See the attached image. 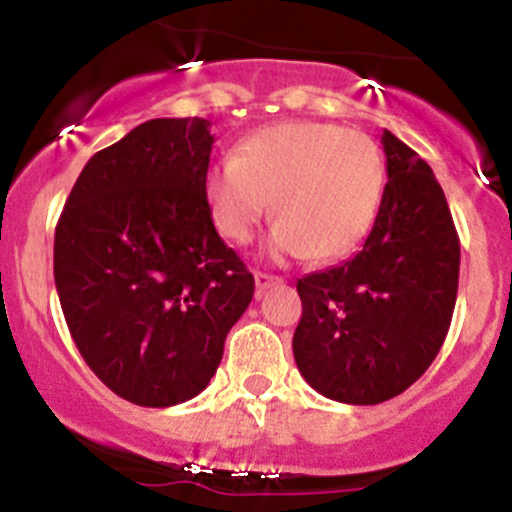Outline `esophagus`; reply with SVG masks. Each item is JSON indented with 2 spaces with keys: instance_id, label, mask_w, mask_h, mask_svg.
<instances>
[{
  "instance_id": "1",
  "label": "esophagus",
  "mask_w": 512,
  "mask_h": 512,
  "mask_svg": "<svg viewBox=\"0 0 512 512\" xmlns=\"http://www.w3.org/2000/svg\"><path fill=\"white\" fill-rule=\"evenodd\" d=\"M280 277H275V275H267V272H257L255 275V285H257V297H262V294L267 292V289L270 287H275V285H280Z\"/></svg>"
}]
</instances>
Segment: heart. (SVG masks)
Wrapping results in <instances>:
<instances>
[{
  "label": "heart",
  "instance_id": "heart-1",
  "mask_svg": "<svg viewBox=\"0 0 512 512\" xmlns=\"http://www.w3.org/2000/svg\"><path fill=\"white\" fill-rule=\"evenodd\" d=\"M386 163L374 138L319 121L250 133L235 158L205 173V203L220 235L247 245L275 205L267 247L275 257L349 255L379 213Z\"/></svg>",
  "mask_w": 512,
  "mask_h": 512
}]
</instances>
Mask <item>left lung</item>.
I'll list each match as a JSON object with an SVG mask.
<instances>
[{
  "label": "left lung",
  "instance_id": "obj_1",
  "mask_svg": "<svg viewBox=\"0 0 512 512\" xmlns=\"http://www.w3.org/2000/svg\"><path fill=\"white\" fill-rule=\"evenodd\" d=\"M386 175L364 247L297 282L292 352L314 391L371 406L409 389L441 352L458 294L461 242L431 165L391 131Z\"/></svg>",
  "mask_w": 512,
  "mask_h": 512
}]
</instances>
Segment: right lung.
Returning <instances> with one entry per match:
<instances>
[{"label":"right lung","instance_id":"obj_1","mask_svg":"<svg viewBox=\"0 0 512 512\" xmlns=\"http://www.w3.org/2000/svg\"><path fill=\"white\" fill-rule=\"evenodd\" d=\"M205 118H153L98 151L54 235V282L76 347L121 399L183 404L210 384L255 277L205 203Z\"/></svg>","mask_w":512,"mask_h":512}]
</instances>
